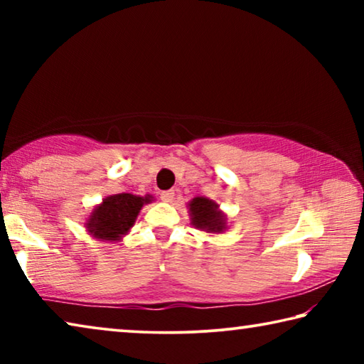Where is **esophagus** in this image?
Masks as SVG:
<instances>
[{"label": "esophagus", "instance_id": "obj_1", "mask_svg": "<svg viewBox=\"0 0 364 364\" xmlns=\"http://www.w3.org/2000/svg\"><path fill=\"white\" fill-rule=\"evenodd\" d=\"M173 197H175L173 191H164V193L160 194V199H162L164 202H171L173 200Z\"/></svg>", "mask_w": 364, "mask_h": 364}]
</instances>
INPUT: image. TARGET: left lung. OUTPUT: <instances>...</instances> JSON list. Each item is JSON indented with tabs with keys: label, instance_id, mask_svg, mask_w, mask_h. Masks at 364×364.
Wrapping results in <instances>:
<instances>
[{
	"label": "left lung",
	"instance_id": "8db88e82",
	"mask_svg": "<svg viewBox=\"0 0 364 364\" xmlns=\"http://www.w3.org/2000/svg\"><path fill=\"white\" fill-rule=\"evenodd\" d=\"M191 213V223L197 230L207 232H223L226 230L225 213L220 210V205L207 197H194L188 204Z\"/></svg>",
	"mask_w": 364,
	"mask_h": 364
}]
</instances>
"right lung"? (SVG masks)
Wrapping results in <instances>:
<instances>
[{"label": "right lung", "mask_w": 364, "mask_h": 364, "mask_svg": "<svg viewBox=\"0 0 364 364\" xmlns=\"http://www.w3.org/2000/svg\"><path fill=\"white\" fill-rule=\"evenodd\" d=\"M152 202V196H134L128 193L109 196L102 204L93 208L85 226L91 236L100 241H120L130 231L144 204Z\"/></svg>", "instance_id": "add662e5"}]
</instances>
